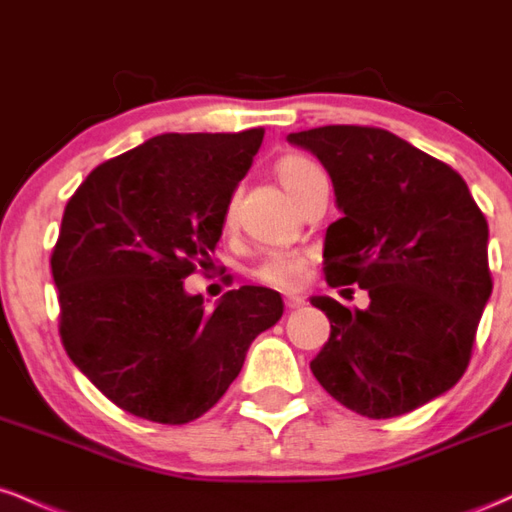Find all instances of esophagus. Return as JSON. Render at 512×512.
Here are the masks:
<instances>
[{
	"label": "esophagus",
	"instance_id": "1",
	"mask_svg": "<svg viewBox=\"0 0 512 512\" xmlns=\"http://www.w3.org/2000/svg\"><path fill=\"white\" fill-rule=\"evenodd\" d=\"M284 305H286V308H289V310H298V308H303L305 301H303L301 296H286V298H284Z\"/></svg>",
	"mask_w": 512,
	"mask_h": 512
}]
</instances>
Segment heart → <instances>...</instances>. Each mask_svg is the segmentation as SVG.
Returning <instances> with one entry per match:
<instances>
[{
  "instance_id": "obj_1",
  "label": "heart",
  "mask_w": 512,
  "mask_h": 512,
  "mask_svg": "<svg viewBox=\"0 0 512 512\" xmlns=\"http://www.w3.org/2000/svg\"><path fill=\"white\" fill-rule=\"evenodd\" d=\"M322 170L315 166L313 161L303 156H284L276 163V178H279L284 190L291 197H296L303 190L305 182L315 175H320ZM236 226V207L228 204L223 209V231H233ZM305 267H308V252L305 250H269L255 267L250 269V276L260 284L272 286V289H296L303 281Z\"/></svg>"
}]
</instances>
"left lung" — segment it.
Wrapping results in <instances>:
<instances>
[{
    "label": "left lung",
    "mask_w": 512,
    "mask_h": 512,
    "mask_svg": "<svg viewBox=\"0 0 512 512\" xmlns=\"http://www.w3.org/2000/svg\"><path fill=\"white\" fill-rule=\"evenodd\" d=\"M289 142L320 158L344 214L325 236L327 284L370 298L366 310L310 301L332 327L310 370L356 414H407L469 366L493 289L486 216L457 170L387 129L327 125Z\"/></svg>",
    "instance_id": "1"
}]
</instances>
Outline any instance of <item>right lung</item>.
<instances>
[{
  "mask_svg": "<svg viewBox=\"0 0 512 512\" xmlns=\"http://www.w3.org/2000/svg\"><path fill=\"white\" fill-rule=\"evenodd\" d=\"M262 137V127L158 134L93 168L64 207L50 257L62 346L139 419H199L238 378L252 339L284 313L264 286L228 291L211 313L182 289L211 264L223 209Z\"/></svg>",
  "mask_w": 512,
  "mask_h": 512,
  "instance_id": "add662e5",
  "label": "right lung"
}]
</instances>
